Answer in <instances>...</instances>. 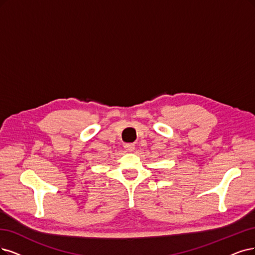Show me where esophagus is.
<instances>
[{
    "instance_id": "obj_1",
    "label": "esophagus",
    "mask_w": 255,
    "mask_h": 255,
    "mask_svg": "<svg viewBox=\"0 0 255 255\" xmlns=\"http://www.w3.org/2000/svg\"><path fill=\"white\" fill-rule=\"evenodd\" d=\"M124 148L126 149V151H128V152H133L135 150V145L134 144H125Z\"/></svg>"
}]
</instances>
